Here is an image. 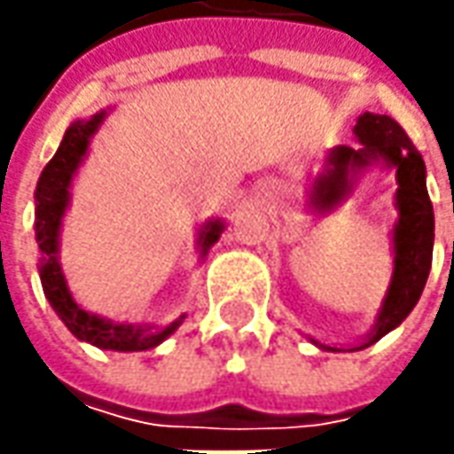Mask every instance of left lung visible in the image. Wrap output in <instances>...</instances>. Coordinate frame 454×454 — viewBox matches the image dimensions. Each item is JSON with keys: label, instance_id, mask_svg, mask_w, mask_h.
Masks as SVG:
<instances>
[{"label": "left lung", "instance_id": "obj_1", "mask_svg": "<svg viewBox=\"0 0 454 454\" xmlns=\"http://www.w3.org/2000/svg\"><path fill=\"white\" fill-rule=\"evenodd\" d=\"M354 138L356 146H333L325 153L323 168L308 189V209L316 215L333 212L351 197L361 176L379 166L392 171L396 179V222L392 227L394 270L387 295L379 305L372 331L346 351H361L372 346L410 316L427 283L434 245V212L427 194V168L404 129L389 115L364 114L358 115L354 126ZM313 343L325 351H343L336 346H323L318 340Z\"/></svg>", "mask_w": 454, "mask_h": 454}]
</instances>
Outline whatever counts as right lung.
Listing matches in <instances>:
<instances>
[{
    "label": "right lung",
    "instance_id": "obj_1",
    "mask_svg": "<svg viewBox=\"0 0 454 454\" xmlns=\"http://www.w3.org/2000/svg\"><path fill=\"white\" fill-rule=\"evenodd\" d=\"M111 108H103L90 118H80L67 126L62 136L60 146L50 164L44 166L40 174V182L35 189V237H37V250H40V280H43L44 298L50 301L52 310L58 313L67 331L78 340H85L103 351H149L164 343L186 316H179L168 325L156 323H129L111 321L106 316H98L85 310L70 293V286L65 280V272L60 265V232L65 212L70 207V189L78 168L88 156L90 141L108 118ZM224 232V219H207L197 232V250L200 260L207 257L209 247L217 242Z\"/></svg>",
    "mask_w": 454,
    "mask_h": 454
}]
</instances>
